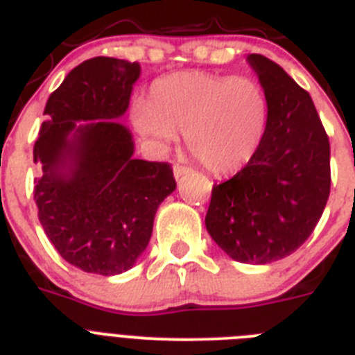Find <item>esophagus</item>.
<instances>
[{"mask_svg":"<svg viewBox=\"0 0 355 355\" xmlns=\"http://www.w3.org/2000/svg\"><path fill=\"white\" fill-rule=\"evenodd\" d=\"M188 172H192V168L187 167V165H181V163H175V165H174V175H175V178H181V175L188 174Z\"/></svg>","mask_w":355,"mask_h":355,"instance_id":"1","label":"esophagus"}]
</instances>
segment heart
I'll return each mask as SVG.
<instances>
[{
	"label": "heart",
	"instance_id": "heart-1",
	"mask_svg": "<svg viewBox=\"0 0 355 355\" xmlns=\"http://www.w3.org/2000/svg\"><path fill=\"white\" fill-rule=\"evenodd\" d=\"M135 128L167 149L184 131L188 149L216 175L241 171L254 158L268 124V99L249 76L181 71L150 85L149 101H137Z\"/></svg>",
	"mask_w": 355,
	"mask_h": 355
}]
</instances>
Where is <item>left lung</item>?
Instances as JSON below:
<instances>
[{
	"instance_id": "obj_1",
	"label": "left lung",
	"mask_w": 355,
	"mask_h": 355,
	"mask_svg": "<svg viewBox=\"0 0 355 355\" xmlns=\"http://www.w3.org/2000/svg\"><path fill=\"white\" fill-rule=\"evenodd\" d=\"M268 99V124L254 158L213 184L206 229L229 258L277 261L318 224L331 192V146L311 96L281 65L249 55Z\"/></svg>"
}]
</instances>
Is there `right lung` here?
Segmentation results:
<instances>
[{
    "label": "right lung",
    "mask_w": 355,
    "mask_h": 355,
    "mask_svg": "<svg viewBox=\"0 0 355 355\" xmlns=\"http://www.w3.org/2000/svg\"><path fill=\"white\" fill-rule=\"evenodd\" d=\"M139 76V62L110 56L72 69L46 103L33 147L44 233L89 274L130 270L149 243L156 209L175 190L171 165L133 158L130 130L115 122ZM80 120L94 122L76 127Z\"/></svg>",
    "instance_id": "1"
}]
</instances>
